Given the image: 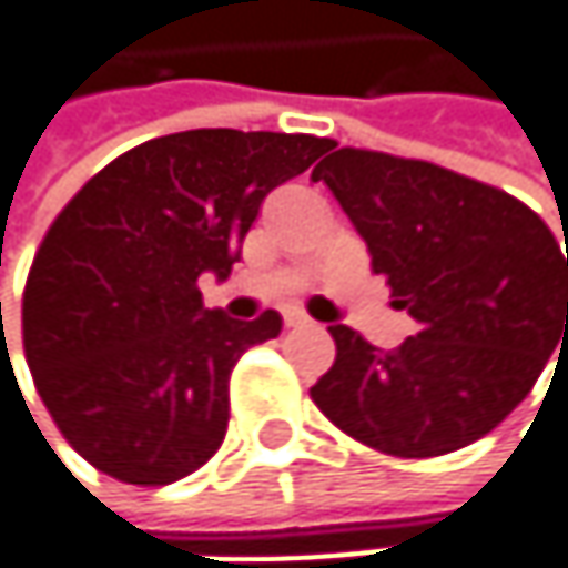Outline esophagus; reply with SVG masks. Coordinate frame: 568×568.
Instances as JSON below:
<instances>
[{"label":"esophagus","mask_w":568,"mask_h":568,"mask_svg":"<svg viewBox=\"0 0 568 568\" xmlns=\"http://www.w3.org/2000/svg\"><path fill=\"white\" fill-rule=\"evenodd\" d=\"M283 322H285V328H298V325H305L308 318H305V312H295V308H288L283 315Z\"/></svg>","instance_id":"obj_1"}]
</instances>
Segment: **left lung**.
Here are the masks:
<instances>
[{"label":"left lung","mask_w":568,"mask_h":568,"mask_svg":"<svg viewBox=\"0 0 568 568\" xmlns=\"http://www.w3.org/2000/svg\"><path fill=\"white\" fill-rule=\"evenodd\" d=\"M312 180L335 193L417 322L395 352L332 325L318 410L392 457H440L490 434L566 348L568 250L516 196L427 161L338 148Z\"/></svg>","instance_id":"1"}]
</instances>
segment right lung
Listing matches in <instances>:
<instances>
[{
	"mask_svg": "<svg viewBox=\"0 0 568 568\" xmlns=\"http://www.w3.org/2000/svg\"><path fill=\"white\" fill-rule=\"evenodd\" d=\"M325 151L312 134L180 131L114 158L58 213L22 292V345L91 467L164 487L220 450L230 372L283 318L203 308L196 280H226L266 193Z\"/></svg>",
	"mask_w": 568,
	"mask_h": 568,
	"instance_id": "right-lung-1",
	"label": "right lung"
}]
</instances>
